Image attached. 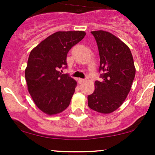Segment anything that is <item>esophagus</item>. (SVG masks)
Instances as JSON below:
<instances>
[{
    "label": "esophagus",
    "instance_id": "obj_1",
    "mask_svg": "<svg viewBox=\"0 0 155 155\" xmlns=\"http://www.w3.org/2000/svg\"><path fill=\"white\" fill-rule=\"evenodd\" d=\"M84 82H85V79H79V84L83 83Z\"/></svg>",
    "mask_w": 155,
    "mask_h": 155
}]
</instances>
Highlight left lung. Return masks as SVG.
Here are the masks:
<instances>
[{
    "label": "left lung",
    "mask_w": 155,
    "mask_h": 155,
    "mask_svg": "<svg viewBox=\"0 0 155 155\" xmlns=\"http://www.w3.org/2000/svg\"><path fill=\"white\" fill-rule=\"evenodd\" d=\"M100 54L101 81L95 82V90L87 96L89 108L101 113L116 110L125 101L136 74L129 47L111 33L91 31Z\"/></svg>",
    "instance_id": "obj_1"
}]
</instances>
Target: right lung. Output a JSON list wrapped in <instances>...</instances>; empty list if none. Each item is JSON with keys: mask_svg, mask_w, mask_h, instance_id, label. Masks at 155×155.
Wrapping results in <instances>:
<instances>
[{"mask_svg": "<svg viewBox=\"0 0 155 155\" xmlns=\"http://www.w3.org/2000/svg\"><path fill=\"white\" fill-rule=\"evenodd\" d=\"M85 36L84 31H58L30 53L25 71L28 88L44 113L55 115L70 105L76 82L68 73L61 74L59 69L67 68L68 51Z\"/></svg>", "mask_w": 155, "mask_h": 155, "instance_id": "add662e5", "label": "right lung"}]
</instances>
